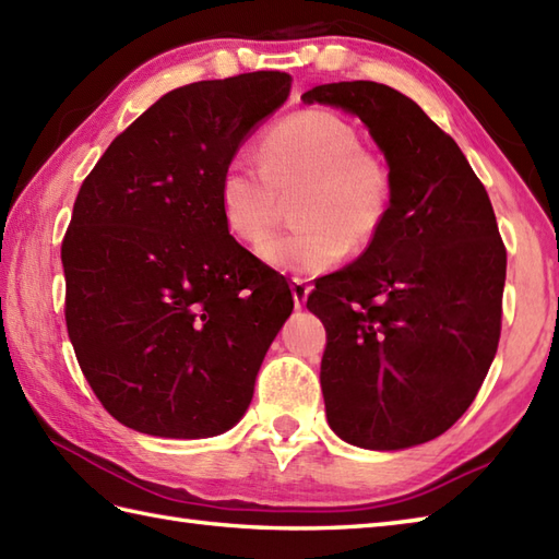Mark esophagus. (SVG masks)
<instances>
[{"instance_id": "esophagus-1", "label": "esophagus", "mask_w": 559, "mask_h": 559, "mask_svg": "<svg viewBox=\"0 0 559 559\" xmlns=\"http://www.w3.org/2000/svg\"><path fill=\"white\" fill-rule=\"evenodd\" d=\"M290 290H293V300H295V307H305V302H307V295H310V290H312V286L310 283H307L305 278H298L295 276L293 281H290Z\"/></svg>"}]
</instances>
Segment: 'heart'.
<instances>
[{"label": "heart", "instance_id": "b5f03b06", "mask_svg": "<svg viewBox=\"0 0 559 559\" xmlns=\"http://www.w3.org/2000/svg\"><path fill=\"white\" fill-rule=\"evenodd\" d=\"M296 192L293 231L270 238L280 197ZM394 201V175L382 153L362 146L348 120L329 110H300L273 124L261 141V165L235 156L221 173L225 228L259 247L269 266L314 276L374 242Z\"/></svg>", "mask_w": 559, "mask_h": 559}]
</instances>
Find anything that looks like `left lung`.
<instances>
[{"mask_svg": "<svg viewBox=\"0 0 559 559\" xmlns=\"http://www.w3.org/2000/svg\"><path fill=\"white\" fill-rule=\"evenodd\" d=\"M302 100L358 115L394 175L382 233L307 298L326 326L329 425L362 449L430 442L468 411L500 343L507 249L490 197L456 141L384 83Z\"/></svg>", "mask_w": 559, "mask_h": 559, "instance_id": "obj_1", "label": "left lung"}]
</instances>
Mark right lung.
I'll return each mask as SVG.
<instances>
[{"label":"right lung","mask_w":559,"mask_h":559,"mask_svg":"<svg viewBox=\"0 0 559 559\" xmlns=\"http://www.w3.org/2000/svg\"><path fill=\"white\" fill-rule=\"evenodd\" d=\"M290 83L252 71L165 93L79 189L62 240L67 331L93 394L132 430H230L293 312L286 278L235 240L218 206L225 163Z\"/></svg>","instance_id":"right-lung-1"}]
</instances>
